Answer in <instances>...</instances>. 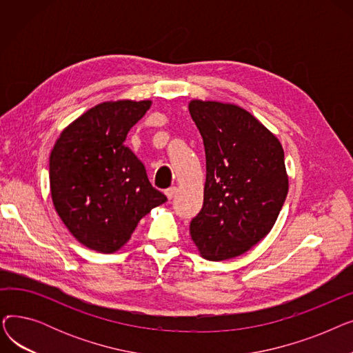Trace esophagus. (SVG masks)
<instances>
[{
	"label": "esophagus",
	"instance_id": "34e87169",
	"mask_svg": "<svg viewBox=\"0 0 353 353\" xmlns=\"http://www.w3.org/2000/svg\"><path fill=\"white\" fill-rule=\"evenodd\" d=\"M176 188H170V189H167L165 190V196H167V199H169V200H172L173 197H174V194H176Z\"/></svg>",
	"mask_w": 353,
	"mask_h": 353
}]
</instances>
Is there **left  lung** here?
<instances>
[{
	"label": "left lung",
	"instance_id": "left-lung-1",
	"mask_svg": "<svg viewBox=\"0 0 353 353\" xmlns=\"http://www.w3.org/2000/svg\"><path fill=\"white\" fill-rule=\"evenodd\" d=\"M203 137L206 183L190 234L201 257L219 262L246 253L272 230L289 190L281 141L236 104L192 100Z\"/></svg>",
	"mask_w": 353,
	"mask_h": 353
}]
</instances>
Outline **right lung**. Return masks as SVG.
<instances>
[{"mask_svg": "<svg viewBox=\"0 0 353 353\" xmlns=\"http://www.w3.org/2000/svg\"><path fill=\"white\" fill-rule=\"evenodd\" d=\"M152 101H105L67 125L50 154L52 205L81 245L100 253L124 246L139 221L167 200L124 145Z\"/></svg>", "mask_w": 353, "mask_h": 353, "instance_id": "add662e5", "label": "right lung"}]
</instances>
